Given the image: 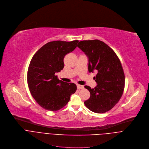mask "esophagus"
<instances>
[{
  "instance_id": "esophagus-1",
  "label": "esophagus",
  "mask_w": 149,
  "mask_h": 149,
  "mask_svg": "<svg viewBox=\"0 0 149 149\" xmlns=\"http://www.w3.org/2000/svg\"><path fill=\"white\" fill-rule=\"evenodd\" d=\"M77 88L78 89H81L83 88V86L82 85H80V84H77Z\"/></svg>"
}]
</instances>
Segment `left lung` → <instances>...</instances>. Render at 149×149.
I'll return each mask as SVG.
<instances>
[{
    "label": "left lung",
    "mask_w": 149,
    "mask_h": 149,
    "mask_svg": "<svg viewBox=\"0 0 149 149\" xmlns=\"http://www.w3.org/2000/svg\"><path fill=\"white\" fill-rule=\"evenodd\" d=\"M77 47L88 57V72H97L94 79L97 85L94 88L84 86L91 93L84 104L95 113H105L118 103L123 93L125 77L121 62L113 50L99 40L80 41Z\"/></svg>",
    "instance_id": "left-lung-1"
}]
</instances>
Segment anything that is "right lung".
I'll return each mask as SVG.
<instances>
[{"mask_svg": "<svg viewBox=\"0 0 149 149\" xmlns=\"http://www.w3.org/2000/svg\"><path fill=\"white\" fill-rule=\"evenodd\" d=\"M78 42H48L32 58L27 75L28 86L36 102L46 110L57 111L63 108L76 91L74 83L58 80L55 73L63 69L65 55L75 49Z\"/></svg>", "mask_w": 149, "mask_h": 149, "instance_id": "right-lung-1", "label": "right lung"}]
</instances>
